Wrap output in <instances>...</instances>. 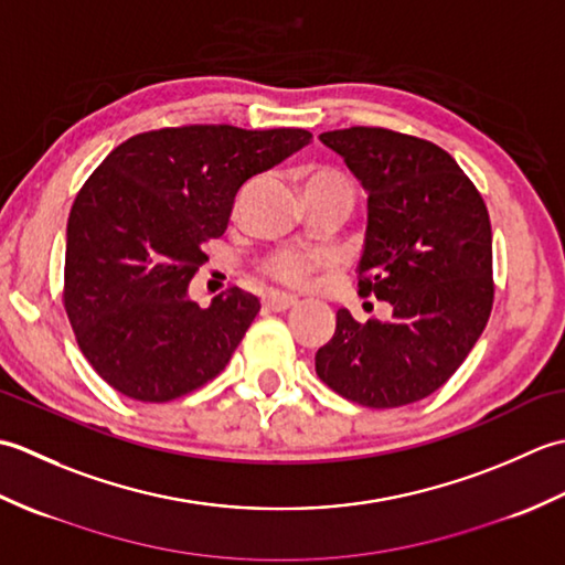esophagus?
<instances>
[{"mask_svg": "<svg viewBox=\"0 0 565 565\" xmlns=\"http://www.w3.org/2000/svg\"><path fill=\"white\" fill-rule=\"evenodd\" d=\"M262 303H264V308L281 313V310L294 308L298 303V298L296 296H284V294H267L262 298Z\"/></svg>", "mask_w": 565, "mask_h": 565, "instance_id": "obj_1", "label": "esophagus"}]
</instances>
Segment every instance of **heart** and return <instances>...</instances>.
<instances>
[{"label":"heart","instance_id":"b5f03b06","mask_svg":"<svg viewBox=\"0 0 565 565\" xmlns=\"http://www.w3.org/2000/svg\"><path fill=\"white\" fill-rule=\"evenodd\" d=\"M303 191H334V194H342L352 201L354 189L352 182L344 174L334 170H313L308 172L303 179ZM328 262L326 255H313V252H301V249H276L269 257L259 262V274L264 279L284 286V289H301L308 281L310 271Z\"/></svg>","mask_w":565,"mask_h":565}]
</instances>
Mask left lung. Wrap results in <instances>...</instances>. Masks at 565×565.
Here are the masks:
<instances>
[{
	"label": "left lung",
	"mask_w": 565,
	"mask_h": 565,
	"mask_svg": "<svg viewBox=\"0 0 565 565\" xmlns=\"http://www.w3.org/2000/svg\"><path fill=\"white\" fill-rule=\"evenodd\" d=\"M366 191L359 294L388 301L386 322L338 310L318 376L342 398L401 407L449 381L493 308V233L461 167L435 142L386 128L320 134Z\"/></svg>",
	"instance_id": "8db88e82"
}]
</instances>
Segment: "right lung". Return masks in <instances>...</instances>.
Here are the masks:
<instances>
[{
  "mask_svg": "<svg viewBox=\"0 0 565 565\" xmlns=\"http://www.w3.org/2000/svg\"><path fill=\"white\" fill-rule=\"evenodd\" d=\"M310 140L303 128H162L121 142L87 179L67 218L65 310L109 386L167 403L231 362L257 296L233 286L201 308L189 284L239 189Z\"/></svg>",
  "mask_w": 565,
  "mask_h": 565,
  "instance_id": "right-lung-1",
  "label": "right lung"
}]
</instances>
